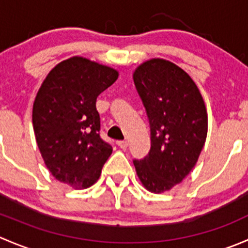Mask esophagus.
<instances>
[{"label":"esophagus","mask_w":248,"mask_h":248,"mask_svg":"<svg viewBox=\"0 0 248 248\" xmlns=\"http://www.w3.org/2000/svg\"><path fill=\"white\" fill-rule=\"evenodd\" d=\"M116 144H117V146H120L121 149H124V150L128 147V142H127L126 140H119V141H116Z\"/></svg>","instance_id":"obj_1"}]
</instances>
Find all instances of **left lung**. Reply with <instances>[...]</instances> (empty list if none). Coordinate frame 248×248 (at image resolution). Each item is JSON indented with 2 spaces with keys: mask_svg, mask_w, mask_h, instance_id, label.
<instances>
[{
  "mask_svg": "<svg viewBox=\"0 0 248 248\" xmlns=\"http://www.w3.org/2000/svg\"><path fill=\"white\" fill-rule=\"evenodd\" d=\"M150 124L151 147L134 159L141 184L154 193L169 191L196 166L207 134V114L191 77L171 62L154 59L133 74Z\"/></svg>",
  "mask_w": 248,
  "mask_h": 248,
  "instance_id": "8db88e82",
  "label": "left lung"
}]
</instances>
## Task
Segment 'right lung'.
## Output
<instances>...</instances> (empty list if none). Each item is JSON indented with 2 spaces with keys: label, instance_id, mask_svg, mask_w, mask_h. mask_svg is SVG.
I'll return each instance as SVG.
<instances>
[{
  "label": "right lung",
  "instance_id": "add662e5",
  "mask_svg": "<svg viewBox=\"0 0 248 248\" xmlns=\"http://www.w3.org/2000/svg\"><path fill=\"white\" fill-rule=\"evenodd\" d=\"M119 73L84 57H72L51 69L33 103L37 144L52 176L73 188L98 180L112 152L101 137L96 99Z\"/></svg>",
  "mask_w": 248,
  "mask_h": 248
}]
</instances>
